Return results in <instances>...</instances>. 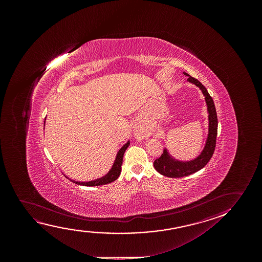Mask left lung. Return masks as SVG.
Returning <instances> with one entry per match:
<instances>
[{"label":"left lung","instance_id":"1","mask_svg":"<svg viewBox=\"0 0 262 262\" xmlns=\"http://www.w3.org/2000/svg\"><path fill=\"white\" fill-rule=\"evenodd\" d=\"M184 75L189 78L187 80L189 82L195 84L201 89L205 96V100L208 105V135L204 149L201 154L193 160L188 162L179 161L172 158L166 149H164V153L161 157L157 158L154 161V167L159 173L167 176L170 178H181L183 176H190L191 173L198 172L208 164L215 151L216 135H217V115L215 111L214 101L208 94V90L198 79L183 72Z\"/></svg>","mask_w":262,"mask_h":262}]
</instances>
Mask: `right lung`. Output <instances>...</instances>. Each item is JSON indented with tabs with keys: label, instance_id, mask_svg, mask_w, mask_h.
<instances>
[{
	"label": "right lung",
	"instance_id": "1",
	"mask_svg": "<svg viewBox=\"0 0 262 262\" xmlns=\"http://www.w3.org/2000/svg\"><path fill=\"white\" fill-rule=\"evenodd\" d=\"M45 122H46V121H45ZM129 141H128L125 145H123L121 147V149L118 151L117 156L115 158V163L112 166L111 170L107 172V174L103 176L102 178L95 180V181H90V182H75V181H72V180H71V181L76 183V184L83 185V186H98V185H104V184L115 182V180L118 178L120 173H121V171H122V158H123L124 152L127 149V147H129Z\"/></svg>",
	"mask_w": 262,
	"mask_h": 262
}]
</instances>
